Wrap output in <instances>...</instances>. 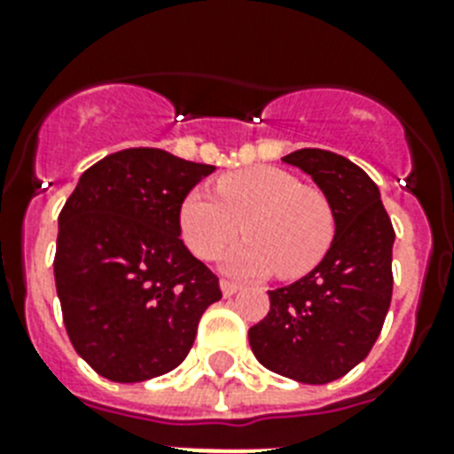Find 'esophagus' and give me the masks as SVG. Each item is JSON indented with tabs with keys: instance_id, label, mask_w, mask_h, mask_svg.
Instances as JSON below:
<instances>
[{
	"instance_id": "34e87169",
	"label": "esophagus",
	"mask_w": 454,
	"mask_h": 454,
	"mask_svg": "<svg viewBox=\"0 0 454 454\" xmlns=\"http://www.w3.org/2000/svg\"><path fill=\"white\" fill-rule=\"evenodd\" d=\"M238 290H240V285L233 283V280H221V292H223V297H233Z\"/></svg>"
}]
</instances>
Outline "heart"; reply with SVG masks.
Here are the masks:
<instances>
[{
	"mask_svg": "<svg viewBox=\"0 0 454 454\" xmlns=\"http://www.w3.org/2000/svg\"><path fill=\"white\" fill-rule=\"evenodd\" d=\"M209 191L195 188L178 209L181 238L198 259H214L235 235H249L226 256L228 270L301 278L327 254L334 240V212L327 195L278 167L231 171Z\"/></svg>",
	"mask_w": 454,
	"mask_h": 454,
	"instance_id": "obj_1",
	"label": "heart"
}]
</instances>
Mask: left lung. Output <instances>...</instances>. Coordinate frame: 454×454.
Returning <instances> with one entry per match:
<instances>
[{
    "mask_svg": "<svg viewBox=\"0 0 454 454\" xmlns=\"http://www.w3.org/2000/svg\"><path fill=\"white\" fill-rule=\"evenodd\" d=\"M306 171L334 212V240L309 276L269 292L270 310L249 346L270 372L327 384L367 358L391 306L394 226L380 188L358 164L320 148L283 157Z\"/></svg>",
    "mask_w": 454,
    "mask_h": 454,
    "instance_id": "8db88e82",
    "label": "left lung"
}]
</instances>
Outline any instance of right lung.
<instances>
[{"label":"right lung","mask_w":454,"mask_h":454,"mask_svg":"<svg viewBox=\"0 0 454 454\" xmlns=\"http://www.w3.org/2000/svg\"><path fill=\"white\" fill-rule=\"evenodd\" d=\"M214 171L160 148H127L80 176L59 214L56 292L74 351L110 381L178 367L219 278L178 238L185 195Z\"/></svg>","instance_id":"add662e5"}]
</instances>
